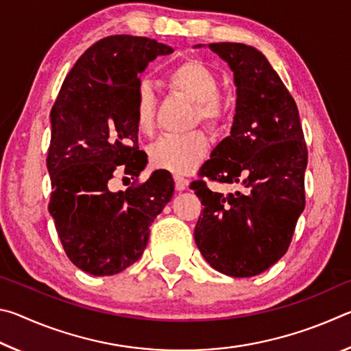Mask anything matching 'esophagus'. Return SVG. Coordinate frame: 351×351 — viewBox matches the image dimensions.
Returning <instances> with one entry per match:
<instances>
[{
  "label": "esophagus",
  "mask_w": 351,
  "mask_h": 351,
  "mask_svg": "<svg viewBox=\"0 0 351 351\" xmlns=\"http://www.w3.org/2000/svg\"><path fill=\"white\" fill-rule=\"evenodd\" d=\"M175 187L176 190L182 192V190H186L189 187V180H186V178H182L180 175H175Z\"/></svg>",
  "instance_id": "esophagus-1"
}]
</instances>
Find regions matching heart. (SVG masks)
I'll return each mask as SVG.
<instances>
[{
    "instance_id": "heart-1",
    "label": "heart",
    "mask_w": 351,
    "mask_h": 351,
    "mask_svg": "<svg viewBox=\"0 0 351 351\" xmlns=\"http://www.w3.org/2000/svg\"><path fill=\"white\" fill-rule=\"evenodd\" d=\"M171 90L189 97L198 105V117L210 128H221L229 114V105L219 96L217 74L199 60H184L167 74ZM134 119L139 132L150 134L156 123V97L148 83H141L134 100ZM209 141L201 132L182 136H162L150 148L154 167L176 175L193 171L204 161Z\"/></svg>"
}]
</instances>
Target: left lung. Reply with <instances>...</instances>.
I'll use <instances>...</instances> for the list:
<instances>
[{"label":"left lung","instance_id":"8db88e82","mask_svg":"<svg viewBox=\"0 0 351 351\" xmlns=\"http://www.w3.org/2000/svg\"><path fill=\"white\" fill-rule=\"evenodd\" d=\"M207 47L232 69L237 106L230 134L213 148L199 176L241 184L245 192L223 195L201 180L190 184L204 206L195 243L213 269L252 277L288 251L305 209L308 152L299 110L268 58L243 43Z\"/></svg>","mask_w":351,"mask_h":351}]
</instances>
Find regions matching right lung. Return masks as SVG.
<instances>
[{"label":"right lung","mask_w":351,"mask_h":351,"mask_svg":"<svg viewBox=\"0 0 351 351\" xmlns=\"http://www.w3.org/2000/svg\"><path fill=\"white\" fill-rule=\"evenodd\" d=\"M173 52L156 40L111 35L83 52L51 110L49 213L64 252L91 276H112L141 258L150 226L173 197L167 170L112 190L119 173L138 178L147 154L134 119L139 74Z\"/></svg>","instance_id":"obj_1"}]
</instances>
